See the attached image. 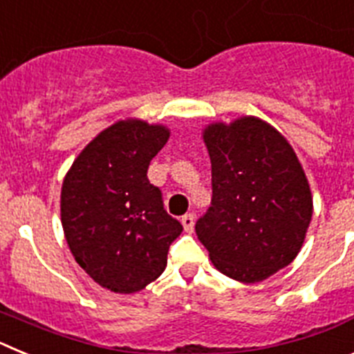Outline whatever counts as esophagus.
Listing matches in <instances>:
<instances>
[{"label": "esophagus", "instance_id": "34e87169", "mask_svg": "<svg viewBox=\"0 0 354 354\" xmlns=\"http://www.w3.org/2000/svg\"><path fill=\"white\" fill-rule=\"evenodd\" d=\"M180 223H183L184 230H186L187 234H192L193 228H195V216H193L192 212H187V214H184L183 218H180Z\"/></svg>", "mask_w": 354, "mask_h": 354}]
</instances>
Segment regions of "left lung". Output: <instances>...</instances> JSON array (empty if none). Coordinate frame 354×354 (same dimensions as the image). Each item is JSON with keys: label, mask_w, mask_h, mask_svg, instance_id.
Instances as JSON below:
<instances>
[{"label": "left lung", "mask_w": 354, "mask_h": 354, "mask_svg": "<svg viewBox=\"0 0 354 354\" xmlns=\"http://www.w3.org/2000/svg\"><path fill=\"white\" fill-rule=\"evenodd\" d=\"M211 158V207L196 221L216 270L237 282H262L296 259L312 220V193L282 134L241 117L204 131Z\"/></svg>", "instance_id": "8db88e82"}]
</instances>
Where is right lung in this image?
<instances>
[{
	"instance_id": "add662e5",
	"label": "right lung",
	"mask_w": 354,
	"mask_h": 354,
	"mask_svg": "<svg viewBox=\"0 0 354 354\" xmlns=\"http://www.w3.org/2000/svg\"><path fill=\"white\" fill-rule=\"evenodd\" d=\"M170 131L120 120L72 162L62 186V225L77 264L104 289L138 292L167 268L183 225L162 205L147 170Z\"/></svg>"
}]
</instances>
